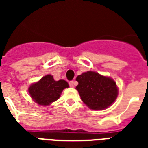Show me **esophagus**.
<instances>
[{
  "mask_svg": "<svg viewBox=\"0 0 148 148\" xmlns=\"http://www.w3.org/2000/svg\"><path fill=\"white\" fill-rule=\"evenodd\" d=\"M69 85L71 88H74V82L73 81H69Z\"/></svg>",
  "mask_w": 148,
  "mask_h": 148,
  "instance_id": "34e87169",
  "label": "esophagus"
}]
</instances>
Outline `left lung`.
I'll use <instances>...</instances> for the list:
<instances>
[{
    "label": "left lung",
    "instance_id": "8db88e82",
    "mask_svg": "<svg viewBox=\"0 0 148 148\" xmlns=\"http://www.w3.org/2000/svg\"><path fill=\"white\" fill-rule=\"evenodd\" d=\"M76 89L84 103L93 110H102L112 104L117 97L116 82L98 73L88 71L77 77Z\"/></svg>",
    "mask_w": 148,
    "mask_h": 148
}]
</instances>
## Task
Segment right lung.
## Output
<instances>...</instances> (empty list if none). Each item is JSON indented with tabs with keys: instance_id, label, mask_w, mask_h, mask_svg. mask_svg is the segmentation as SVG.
I'll return each instance as SVG.
<instances>
[{
	"instance_id": "right-lung-1",
	"label": "right lung",
	"mask_w": 148,
	"mask_h": 148,
	"mask_svg": "<svg viewBox=\"0 0 148 148\" xmlns=\"http://www.w3.org/2000/svg\"><path fill=\"white\" fill-rule=\"evenodd\" d=\"M69 85L64 80L56 81L51 74L46 75L29 88L31 97L40 105L46 106L57 101L60 96L62 90Z\"/></svg>"
}]
</instances>
